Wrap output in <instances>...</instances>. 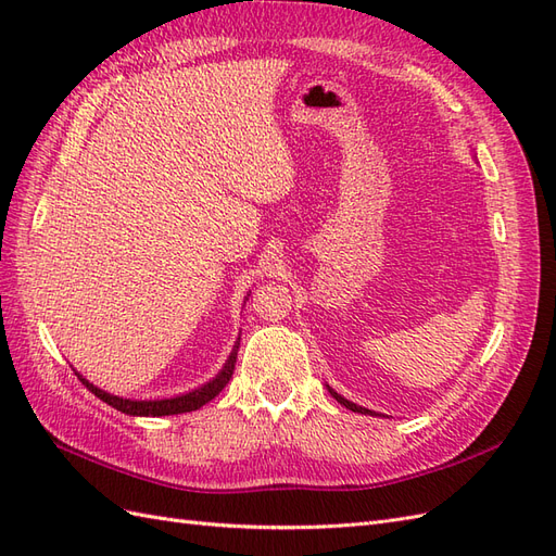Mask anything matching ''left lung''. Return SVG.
Instances as JSON below:
<instances>
[{
    "mask_svg": "<svg viewBox=\"0 0 556 556\" xmlns=\"http://www.w3.org/2000/svg\"><path fill=\"white\" fill-rule=\"evenodd\" d=\"M327 390H329V394H331V396H333L336 401H339V403H341V406H345L348 410H352V413H362V415H376L374 410H368V408H362V406H357V403H352V401H348L345 396H341L339 392H333L329 384H327Z\"/></svg>",
    "mask_w": 556,
    "mask_h": 556,
    "instance_id": "8db88e82",
    "label": "left lung"
}]
</instances>
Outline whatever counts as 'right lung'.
<instances>
[{
    "mask_svg": "<svg viewBox=\"0 0 556 556\" xmlns=\"http://www.w3.org/2000/svg\"><path fill=\"white\" fill-rule=\"evenodd\" d=\"M248 299V296H245ZM241 336L237 339V343H233L229 357L225 362V366L217 371L215 378H211L206 384L197 387V390L192 392H185V394H176V396H169V399H125V396H115L106 390H99L97 384H92L88 378H83L76 368L74 374L78 376V380L88 387V390L97 396L102 399L104 403H109V406H113L115 410H121L125 415H134V417H162V415H178V413H192V410H199L201 406H206V403L211 399H215L217 394H220L231 374H233V364H237V355H239V343Z\"/></svg>",
    "mask_w": 556,
    "mask_h": 556,
    "instance_id": "add662e5",
    "label": "right lung"
}]
</instances>
